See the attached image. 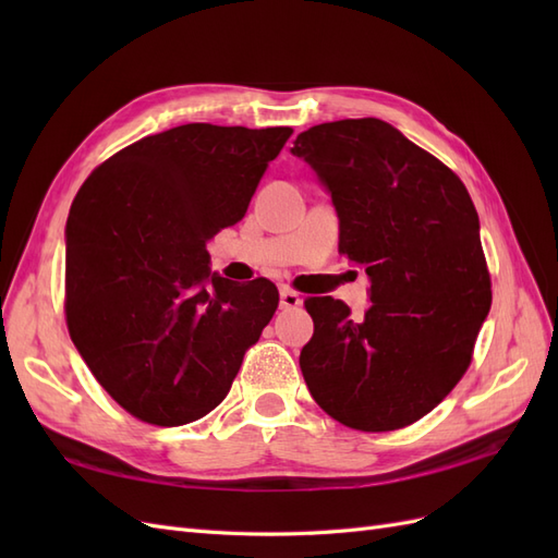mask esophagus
I'll use <instances>...</instances> for the list:
<instances>
[{"instance_id": "esophagus-1", "label": "esophagus", "mask_w": 558, "mask_h": 558, "mask_svg": "<svg viewBox=\"0 0 558 558\" xmlns=\"http://www.w3.org/2000/svg\"><path fill=\"white\" fill-rule=\"evenodd\" d=\"M279 302H281L283 310H298L302 305V298L293 289H289V286H281Z\"/></svg>"}]
</instances>
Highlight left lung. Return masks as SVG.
I'll use <instances>...</instances> for the list:
<instances>
[{
    "instance_id": "obj_1",
    "label": "left lung",
    "mask_w": 558,
    "mask_h": 558,
    "mask_svg": "<svg viewBox=\"0 0 558 558\" xmlns=\"http://www.w3.org/2000/svg\"><path fill=\"white\" fill-rule=\"evenodd\" d=\"M291 150L330 191L340 253L373 283L363 318L342 300H305L302 377L353 430L410 426L461 381L492 310L477 209L445 162L379 118L314 125Z\"/></svg>"
}]
</instances>
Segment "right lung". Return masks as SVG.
<instances>
[{
    "mask_svg": "<svg viewBox=\"0 0 558 558\" xmlns=\"http://www.w3.org/2000/svg\"><path fill=\"white\" fill-rule=\"evenodd\" d=\"M291 128L189 123L95 167L66 218L64 314L99 386L144 424L223 402L279 307L277 286L211 275L207 242L242 221Z\"/></svg>",
    "mask_w": 558,
    "mask_h": 558,
    "instance_id": "1",
    "label": "right lung"
}]
</instances>
